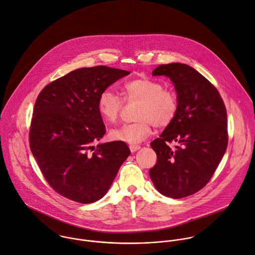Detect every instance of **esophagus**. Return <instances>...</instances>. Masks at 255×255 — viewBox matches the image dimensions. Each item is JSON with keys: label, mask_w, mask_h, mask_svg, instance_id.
<instances>
[{"label": "esophagus", "mask_w": 255, "mask_h": 255, "mask_svg": "<svg viewBox=\"0 0 255 255\" xmlns=\"http://www.w3.org/2000/svg\"><path fill=\"white\" fill-rule=\"evenodd\" d=\"M129 148H130V151H131L132 153H134V152L138 151L141 147H140L139 145H130V146H129Z\"/></svg>", "instance_id": "obj_1"}]
</instances>
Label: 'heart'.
<instances>
[{
    "instance_id": "heart-1",
    "label": "heart",
    "mask_w": 255,
    "mask_h": 255,
    "mask_svg": "<svg viewBox=\"0 0 255 255\" xmlns=\"http://www.w3.org/2000/svg\"><path fill=\"white\" fill-rule=\"evenodd\" d=\"M122 94L125 101L139 102L135 115L138 120L112 129L109 132L111 140L140 143L151 134L154 125L158 128L167 127L178 114V94L173 89L165 88L160 80L150 77L130 80L123 85ZM122 106V99L111 90H103L98 96V112L108 123L118 119Z\"/></svg>"
}]
</instances>
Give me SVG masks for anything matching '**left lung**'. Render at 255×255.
<instances>
[{
    "instance_id": "1",
    "label": "left lung",
    "mask_w": 255,
    "mask_h": 255,
    "mask_svg": "<svg viewBox=\"0 0 255 255\" xmlns=\"http://www.w3.org/2000/svg\"><path fill=\"white\" fill-rule=\"evenodd\" d=\"M152 75L171 79L179 97V110L160 138L151 143L157 163L150 169V178L162 195L185 198L210 182L227 151V109L218 89L188 64H162ZM173 140L180 144L175 150L167 145Z\"/></svg>"
}]
</instances>
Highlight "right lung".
I'll return each instance as SVG.
<instances>
[{
  "instance_id": "obj_1",
  "label": "right lung",
  "mask_w": 255,
  "mask_h": 255,
  "mask_svg": "<svg viewBox=\"0 0 255 255\" xmlns=\"http://www.w3.org/2000/svg\"><path fill=\"white\" fill-rule=\"evenodd\" d=\"M130 72L105 65L82 67L38 94L29 129L30 151L48 185L80 204L100 200L130 155L122 141L93 144L105 134L99 94Z\"/></svg>"
}]
</instances>
